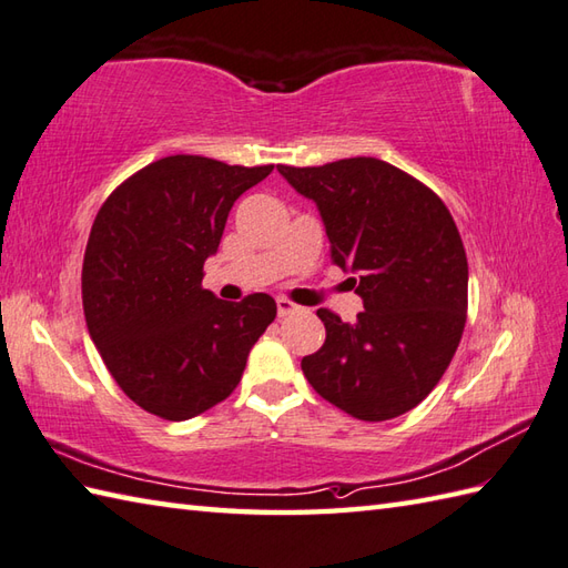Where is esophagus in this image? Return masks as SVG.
<instances>
[{
	"label": "esophagus",
	"mask_w": 568,
	"mask_h": 568,
	"mask_svg": "<svg viewBox=\"0 0 568 568\" xmlns=\"http://www.w3.org/2000/svg\"><path fill=\"white\" fill-rule=\"evenodd\" d=\"M275 305H277V317H287V315H293V312L300 310V307L293 303V300H287V297H277Z\"/></svg>",
	"instance_id": "1"
}]
</instances>
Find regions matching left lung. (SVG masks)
<instances>
[{
    "label": "left lung",
    "instance_id": "1",
    "mask_svg": "<svg viewBox=\"0 0 568 568\" xmlns=\"http://www.w3.org/2000/svg\"><path fill=\"white\" fill-rule=\"evenodd\" d=\"M317 202L332 263L356 277L364 312L342 322L322 307L327 339L303 358L324 400L383 422L419 405L449 368L468 307L462 234L437 192L385 161L358 155L324 165H277Z\"/></svg>",
    "mask_w": 568,
    "mask_h": 568
}]
</instances>
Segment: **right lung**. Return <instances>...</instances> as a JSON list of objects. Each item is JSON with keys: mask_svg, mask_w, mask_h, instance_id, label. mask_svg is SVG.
<instances>
[{"mask_svg": "<svg viewBox=\"0 0 568 568\" xmlns=\"http://www.w3.org/2000/svg\"><path fill=\"white\" fill-rule=\"evenodd\" d=\"M273 165L168 155L104 200L82 261V310L119 388L180 422L226 400L275 320L265 293L224 303L202 287L232 204Z\"/></svg>", "mask_w": 568, "mask_h": 568, "instance_id": "right-lung-1", "label": "right lung"}]
</instances>
